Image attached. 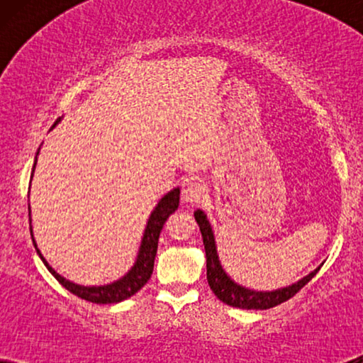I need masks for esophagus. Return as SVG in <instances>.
Instances as JSON below:
<instances>
[{
  "mask_svg": "<svg viewBox=\"0 0 363 363\" xmlns=\"http://www.w3.org/2000/svg\"><path fill=\"white\" fill-rule=\"evenodd\" d=\"M182 196L185 203H190V205H198V203H201L206 198V186L200 182L188 183V185L183 188Z\"/></svg>",
  "mask_w": 363,
  "mask_h": 363,
  "instance_id": "1",
  "label": "esophagus"
}]
</instances>
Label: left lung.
<instances>
[{
	"label": "left lung",
	"mask_w": 363,
	"mask_h": 363,
	"mask_svg": "<svg viewBox=\"0 0 363 363\" xmlns=\"http://www.w3.org/2000/svg\"><path fill=\"white\" fill-rule=\"evenodd\" d=\"M195 220L200 226L201 236H203V245H205L206 252V279L210 284L211 291L215 292V296L221 302H225L228 306L238 307V309H269L281 302H284L296 294L297 291L302 289L312 277L317 274V271L320 269V266H317L314 271H311L309 274L301 277L299 281L292 282L289 286L279 287V289L272 291H256L251 287H246L233 279L223 267L220 261V255H218V246L215 240V231L210 220H208L206 213L203 210L195 211Z\"/></svg>",
	"instance_id": "obj_1"
}]
</instances>
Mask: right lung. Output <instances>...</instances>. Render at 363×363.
<instances>
[{"label":"right lung","instance_id":"1","mask_svg":"<svg viewBox=\"0 0 363 363\" xmlns=\"http://www.w3.org/2000/svg\"><path fill=\"white\" fill-rule=\"evenodd\" d=\"M62 117H59L54 125L51 127V130L54 127L61 122ZM43 145V143H41ZM41 147L38 148L36 157H34V165H33V172H31V180L34 175V170H36V163H38V155ZM31 190V186H29ZM29 198V195H28ZM180 205V186L172 188L170 191L165 193L158 203L153 208L150 216H148L145 230H143L142 240H140V246H138L135 261L130 269H128L125 274L118 277V279L107 282V284H101V286H82L77 284V282H72L66 279V277L59 274V272L54 269V267L49 264L46 257L43 256L41 250H39L36 245V240H34V233H33V218H31V205L28 203V210H29V230H31V238L34 242V247H36L39 257L44 262V266L48 267V271L56 277V279L61 282V284L66 287L67 291H71L72 294H76L81 299H86L89 302H96V304H117V302H122L132 297L135 292L142 289L143 286L147 284V281L150 279L152 272H153V261H155L157 256V247H158V238H160V231L165 221L168 220V216L172 213H175V210Z\"/></svg>","mask_w":363,"mask_h":363}]
</instances>
